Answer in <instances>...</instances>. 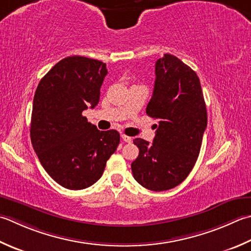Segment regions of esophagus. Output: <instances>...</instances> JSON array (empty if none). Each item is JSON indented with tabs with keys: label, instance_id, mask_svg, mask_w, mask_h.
Segmentation results:
<instances>
[{
	"label": "esophagus",
	"instance_id": "34e87169",
	"mask_svg": "<svg viewBox=\"0 0 251 251\" xmlns=\"http://www.w3.org/2000/svg\"><path fill=\"white\" fill-rule=\"evenodd\" d=\"M122 139L124 140L125 142H131L132 141V138L129 136H126V135H122Z\"/></svg>",
	"mask_w": 251,
	"mask_h": 251
}]
</instances>
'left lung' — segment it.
<instances>
[{"label": "left lung", "instance_id": "left-lung-1", "mask_svg": "<svg viewBox=\"0 0 251 251\" xmlns=\"http://www.w3.org/2000/svg\"><path fill=\"white\" fill-rule=\"evenodd\" d=\"M159 125L153 142L136 138L139 155L134 178L145 188L163 191L179 185L198 159L208 115L199 77L172 54L155 63V81L146 109Z\"/></svg>", "mask_w": 251, "mask_h": 251}]
</instances>
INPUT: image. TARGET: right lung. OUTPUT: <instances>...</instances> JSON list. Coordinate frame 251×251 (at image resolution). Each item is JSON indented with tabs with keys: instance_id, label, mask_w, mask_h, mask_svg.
Returning a JSON list of instances; mask_svg holds the SVG:
<instances>
[{
	"instance_id": "add662e5",
	"label": "right lung",
	"mask_w": 251,
	"mask_h": 251,
	"mask_svg": "<svg viewBox=\"0 0 251 251\" xmlns=\"http://www.w3.org/2000/svg\"><path fill=\"white\" fill-rule=\"evenodd\" d=\"M105 63L68 56L39 82L33 98L30 138L47 173L64 188L90 187L120 144L114 129L100 131L82 116L100 100Z\"/></svg>"
}]
</instances>
